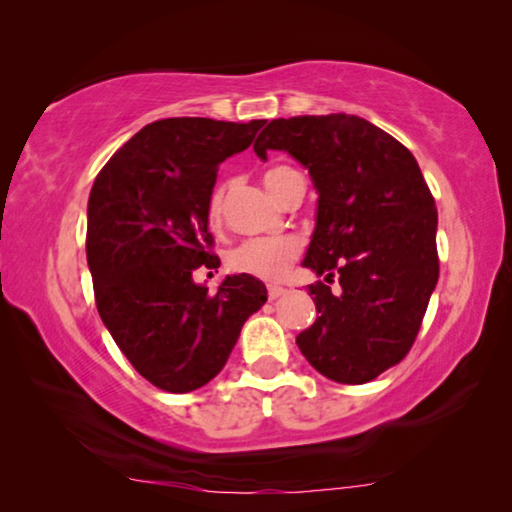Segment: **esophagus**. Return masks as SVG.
Instances as JSON below:
<instances>
[{
  "mask_svg": "<svg viewBox=\"0 0 512 512\" xmlns=\"http://www.w3.org/2000/svg\"><path fill=\"white\" fill-rule=\"evenodd\" d=\"M284 293H287V289L275 287V284H273V287H268V300H277L280 296H284Z\"/></svg>",
  "mask_w": 512,
  "mask_h": 512,
  "instance_id": "esophagus-1",
  "label": "esophagus"
}]
</instances>
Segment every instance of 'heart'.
Here are the masks:
<instances>
[{"label": "heart", "mask_w": 512, "mask_h": 512, "mask_svg": "<svg viewBox=\"0 0 512 512\" xmlns=\"http://www.w3.org/2000/svg\"><path fill=\"white\" fill-rule=\"evenodd\" d=\"M300 178L298 171L291 167H273L264 173V185L273 198L280 201L284 189L289 187L291 180ZM225 196H228V185L214 189L210 198V214L212 223H219L225 207ZM300 255V241L296 237H264V239H248L244 244L232 250L228 264L232 271L248 273L262 280H280L287 273L289 264Z\"/></svg>", "instance_id": "b5f03b06"}]
</instances>
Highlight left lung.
I'll use <instances>...</instances> for the list:
<instances>
[{
    "instance_id": "left-lung-1",
    "label": "left lung",
    "mask_w": 512,
    "mask_h": 512,
    "mask_svg": "<svg viewBox=\"0 0 512 512\" xmlns=\"http://www.w3.org/2000/svg\"><path fill=\"white\" fill-rule=\"evenodd\" d=\"M259 160L284 151L309 171L316 228L302 266L341 291L309 284L316 320L298 348L320 375L366 384L411 350L438 282V212L411 151L357 115L273 119Z\"/></svg>"
}]
</instances>
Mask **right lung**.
<instances>
[{
	"label": "right lung",
	"instance_id": "right-lung-1",
	"mask_svg": "<svg viewBox=\"0 0 512 512\" xmlns=\"http://www.w3.org/2000/svg\"><path fill=\"white\" fill-rule=\"evenodd\" d=\"M264 124L153 121L92 185L85 250L99 316L133 368L162 391L189 393L219 375L241 327L266 302L253 275H225L216 293L192 277L198 266L221 264L207 232L219 164L246 151Z\"/></svg>",
	"mask_w": 512,
	"mask_h": 512
}]
</instances>
